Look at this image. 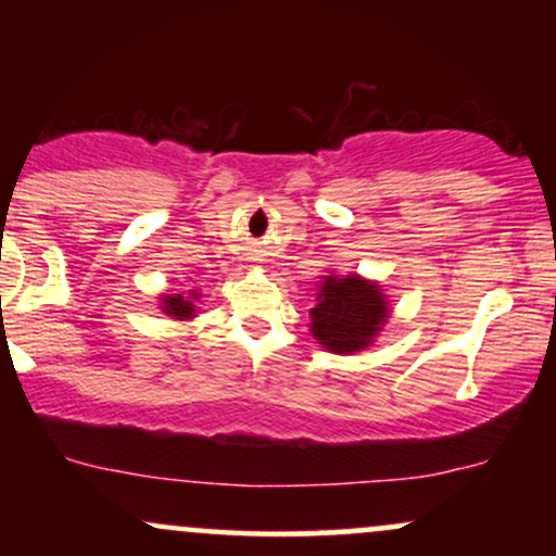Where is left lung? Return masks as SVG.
I'll use <instances>...</instances> for the list:
<instances>
[{
  "instance_id": "8db88e82",
  "label": "left lung",
  "mask_w": 556,
  "mask_h": 556,
  "mask_svg": "<svg viewBox=\"0 0 556 556\" xmlns=\"http://www.w3.org/2000/svg\"><path fill=\"white\" fill-rule=\"evenodd\" d=\"M316 290L311 334L334 355H355L371 348L392 316L384 287L361 274H327Z\"/></svg>"
}]
</instances>
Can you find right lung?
I'll return each mask as SVG.
<instances>
[{
  "mask_svg": "<svg viewBox=\"0 0 556 556\" xmlns=\"http://www.w3.org/2000/svg\"><path fill=\"white\" fill-rule=\"evenodd\" d=\"M198 300H201V290L162 292L159 308L169 318H175V321H190V318L198 316Z\"/></svg>",
  "mask_w": 556,
  "mask_h": 556,
  "instance_id": "obj_1",
  "label": "right lung"
}]
</instances>
